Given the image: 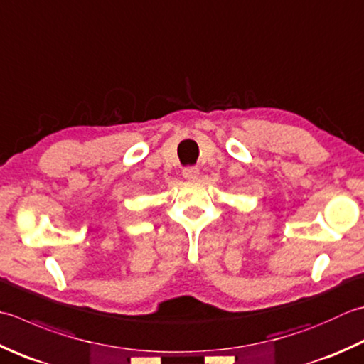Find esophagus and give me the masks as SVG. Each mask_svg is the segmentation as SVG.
<instances>
[{
    "label": "esophagus",
    "mask_w": 364,
    "mask_h": 364,
    "mask_svg": "<svg viewBox=\"0 0 364 364\" xmlns=\"http://www.w3.org/2000/svg\"><path fill=\"white\" fill-rule=\"evenodd\" d=\"M183 176L186 178L188 181H194V180H197V176H198V167H196V166L184 167V168H183Z\"/></svg>",
    "instance_id": "obj_1"
}]
</instances>
